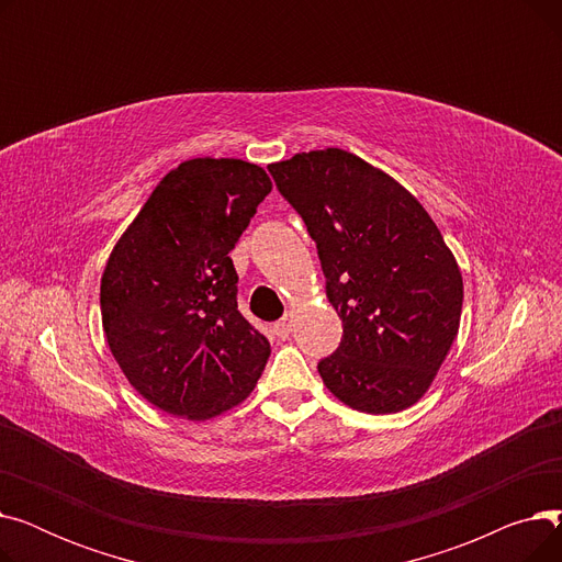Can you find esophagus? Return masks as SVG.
I'll list each match as a JSON object with an SVG mask.
<instances>
[{
	"instance_id": "1",
	"label": "esophagus",
	"mask_w": 562,
	"mask_h": 562,
	"mask_svg": "<svg viewBox=\"0 0 562 562\" xmlns=\"http://www.w3.org/2000/svg\"><path fill=\"white\" fill-rule=\"evenodd\" d=\"M273 330H276V335H278L280 339H286V337L291 335V330H293V312H286V314L276 323Z\"/></svg>"
}]
</instances>
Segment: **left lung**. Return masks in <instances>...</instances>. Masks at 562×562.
I'll return each mask as SVG.
<instances>
[{
  "label": "left lung",
  "mask_w": 562,
  "mask_h": 562,
  "mask_svg": "<svg viewBox=\"0 0 562 562\" xmlns=\"http://www.w3.org/2000/svg\"><path fill=\"white\" fill-rule=\"evenodd\" d=\"M316 244L344 337L318 373L369 415L415 405L460 328L462 276L441 232L394 177L326 147L269 166Z\"/></svg>",
  "instance_id": "left-lung-1"
}]
</instances>
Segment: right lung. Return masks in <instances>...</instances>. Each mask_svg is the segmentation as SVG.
<instances>
[{
    "instance_id": "add662e5",
    "label": "right lung",
    "mask_w": 562,
    "mask_h": 562,
    "mask_svg": "<svg viewBox=\"0 0 562 562\" xmlns=\"http://www.w3.org/2000/svg\"><path fill=\"white\" fill-rule=\"evenodd\" d=\"M273 184L241 159L170 170L111 250L100 284L106 344L130 385L193 422L239 405L271 344L236 305L229 250Z\"/></svg>"
}]
</instances>
